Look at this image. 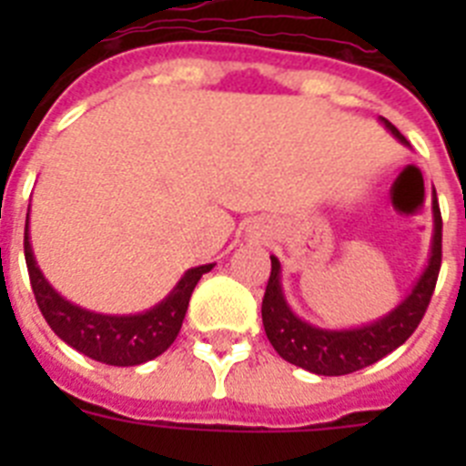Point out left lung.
I'll return each instance as SVG.
<instances>
[{
	"label": "left lung",
	"instance_id": "left-lung-1",
	"mask_svg": "<svg viewBox=\"0 0 466 466\" xmlns=\"http://www.w3.org/2000/svg\"><path fill=\"white\" fill-rule=\"evenodd\" d=\"M382 126L401 144L410 147L409 139L399 133L387 118H380ZM431 212H434V236H431L430 261L418 278L410 294L399 303L394 310L382 315L380 319L357 329H322L300 319L284 299L282 282H279V261L270 257V278L261 303L263 329L270 345L279 357L289 364L300 366L317 376H348L364 366L376 364L392 350L410 339L418 329L420 319L425 317L434 294L436 278L441 268V209L431 191Z\"/></svg>",
	"mask_w": 466,
	"mask_h": 466
}]
</instances>
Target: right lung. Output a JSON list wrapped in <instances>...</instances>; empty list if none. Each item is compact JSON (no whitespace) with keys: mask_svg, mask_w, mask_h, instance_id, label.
<instances>
[{"mask_svg":"<svg viewBox=\"0 0 466 466\" xmlns=\"http://www.w3.org/2000/svg\"><path fill=\"white\" fill-rule=\"evenodd\" d=\"M25 263L36 306L56 336L79 350L81 355L109 366H137L163 355L182 329L198 279L214 268V263L188 268L166 299L137 315H102L86 310L57 294L36 266L30 245V212L25 221Z\"/></svg>","mask_w":466,"mask_h":466,"instance_id":"right-lung-1","label":"right lung"}]
</instances>
